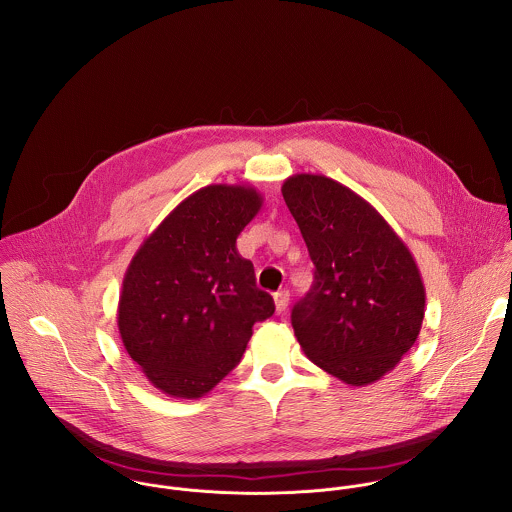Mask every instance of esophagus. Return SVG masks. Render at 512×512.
Wrapping results in <instances>:
<instances>
[{
  "label": "esophagus",
  "mask_w": 512,
  "mask_h": 512,
  "mask_svg": "<svg viewBox=\"0 0 512 512\" xmlns=\"http://www.w3.org/2000/svg\"><path fill=\"white\" fill-rule=\"evenodd\" d=\"M288 301H290V293L286 292V290L274 293V303H276V311H278V313L286 311Z\"/></svg>",
  "instance_id": "34e87169"
}]
</instances>
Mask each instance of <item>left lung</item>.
I'll use <instances>...</instances> for the list:
<instances>
[{
    "instance_id": "8db88e82",
    "label": "left lung",
    "mask_w": 512,
    "mask_h": 512,
    "mask_svg": "<svg viewBox=\"0 0 512 512\" xmlns=\"http://www.w3.org/2000/svg\"><path fill=\"white\" fill-rule=\"evenodd\" d=\"M282 195L315 266L292 309L303 353L345 384L380 380L422 329L426 290L414 256L370 203L325 175H292Z\"/></svg>"
}]
</instances>
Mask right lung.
Wrapping results in <instances>:
<instances>
[{
	"instance_id": "right-lung-1",
	"label": "right lung",
	"mask_w": 512,
	"mask_h": 512,
	"mask_svg": "<svg viewBox=\"0 0 512 512\" xmlns=\"http://www.w3.org/2000/svg\"><path fill=\"white\" fill-rule=\"evenodd\" d=\"M244 185H209L181 201L134 254L118 301L122 343L147 380L201 398L240 363L256 321L276 305L256 286L236 238L262 207Z\"/></svg>"
}]
</instances>
